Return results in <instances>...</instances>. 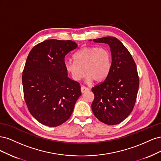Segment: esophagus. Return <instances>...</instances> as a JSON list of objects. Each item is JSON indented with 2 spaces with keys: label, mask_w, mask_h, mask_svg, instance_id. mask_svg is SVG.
Instances as JSON below:
<instances>
[{
  "label": "esophagus",
  "mask_w": 161,
  "mask_h": 161,
  "mask_svg": "<svg viewBox=\"0 0 161 161\" xmlns=\"http://www.w3.org/2000/svg\"><path fill=\"white\" fill-rule=\"evenodd\" d=\"M88 90H89V88H88V87H86L85 86H81V93H84L86 92H87Z\"/></svg>",
  "instance_id": "esophagus-1"
}]
</instances>
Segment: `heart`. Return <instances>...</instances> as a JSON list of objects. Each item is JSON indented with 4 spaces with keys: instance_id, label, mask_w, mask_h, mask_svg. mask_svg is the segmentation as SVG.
<instances>
[{
    "instance_id": "obj_1",
    "label": "heart",
    "mask_w": 161,
    "mask_h": 161,
    "mask_svg": "<svg viewBox=\"0 0 161 161\" xmlns=\"http://www.w3.org/2000/svg\"><path fill=\"white\" fill-rule=\"evenodd\" d=\"M74 59L75 61L66 59L64 66L72 80L75 81H80L85 73L87 83L94 80L102 81L106 78L112 65L110 51L103 47H86L74 55Z\"/></svg>"
}]
</instances>
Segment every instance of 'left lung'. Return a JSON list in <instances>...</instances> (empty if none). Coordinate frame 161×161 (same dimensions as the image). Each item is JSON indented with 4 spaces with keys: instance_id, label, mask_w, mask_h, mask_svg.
<instances>
[{
    "instance_id": "8db88e82",
    "label": "left lung",
    "mask_w": 161,
    "mask_h": 161,
    "mask_svg": "<svg viewBox=\"0 0 161 161\" xmlns=\"http://www.w3.org/2000/svg\"><path fill=\"white\" fill-rule=\"evenodd\" d=\"M93 41L110 46L112 65L105 80L92 87L94 100L92 110L102 122L115 125L125 120L135 104L139 87L136 65L128 50L117 38L105 37Z\"/></svg>"
}]
</instances>
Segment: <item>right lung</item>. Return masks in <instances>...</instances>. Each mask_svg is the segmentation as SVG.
I'll use <instances>...</instances> for the list:
<instances>
[{
    "mask_svg": "<svg viewBox=\"0 0 161 161\" xmlns=\"http://www.w3.org/2000/svg\"><path fill=\"white\" fill-rule=\"evenodd\" d=\"M77 47L71 40L49 39L30 51L23 71L24 98L28 110L43 125L55 127L67 121L81 96L78 82L67 77L65 57Z\"/></svg>",
    "mask_w": 161,
    "mask_h": 161,
    "instance_id": "1",
    "label": "right lung"
}]
</instances>
